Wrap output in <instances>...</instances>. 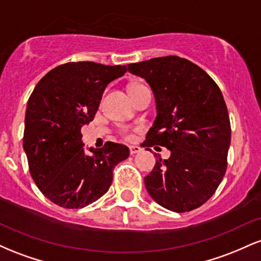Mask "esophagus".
<instances>
[{"instance_id":"1","label":"esophagus","mask_w":261,"mask_h":261,"mask_svg":"<svg viewBox=\"0 0 261 261\" xmlns=\"http://www.w3.org/2000/svg\"><path fill=\"white\" fill-rule=\"evenodd\" d=\"M141 148L140 146H130V153L131 154H136V153H139V152H141Z\"/></svg>"}]
</instances>
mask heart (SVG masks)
Returning a JSON list of instances; mask_svg holds the SVG:
<instances>
[{
  "label": "heart",
  "instance_id": "heart-1",
  "mask_svg": "<svg viewBox=\"0 0 261 261\" xmlns=\"http://www.w3.org/2000/svg\"><path fill=\"white\" fill-rule=\"evenodd\" d=\"M125 137H126L127 140H131V139H133V135H131V134H126V135H125Z\"/></svg>",
  "mask_w": 261,
  "mask_h": 261
}]
</instances>
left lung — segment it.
Returning a JSON list of instances; mask_svg holds the SVG:
<instances>
[{"mask_svg":"<svg viewBox=\"0 0 261 261\" xmlns=\"http://www.w3.org/2000/svg\"><path fill=\"white\" fill-rule=\"evenodd\" d=\"M154 94L157 116L143 147L168 148L145 176L148 194L174 212L200 207L215 194L227 169L230 122L223 95L201 67L179 56L127 65Z\"/></svg>","mask_w":261,"mask_h":261,"instance_id":"left-lung-1","label":"left lung"}]
</instances>
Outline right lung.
I'll use <instances>...</instances> for the list:
<instances>
[{
	"label": "right lung",
	"mask_w": 261,
	"mask_h": 261,
	"mask_svg": "<svg viewBox=\"0 0 261 261\" xmlns=\"http://www.w3.org/2000/svg\"><path fill=\"white\" fill-rule=\"evenodd\" d=\"M126 66L67 62L38 82L27 104L23 148L39 190L65 208L97 201L113 181V170L126 160V146L107 142L85 153L81 127L94 119L104 89L124 76Z\"/></svg>",
	"instance_id": "right-lung-1"
}]
</instances>
